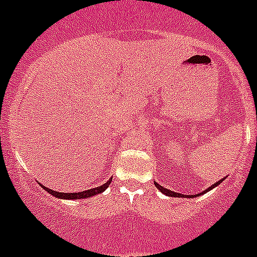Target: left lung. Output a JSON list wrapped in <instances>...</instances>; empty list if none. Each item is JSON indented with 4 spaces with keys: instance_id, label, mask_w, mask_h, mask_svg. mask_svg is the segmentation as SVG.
Here are the masks:
<instances>
[{
    "instance_id": "obj_1",
    "label": "left lung",
    "mask_w": 257,
    "mask_h": 257,
    "mask_svg": "<svg viewBox=\"0 0 257 257\" xmlns=\"http://www.w3.org/2000/svg\"><path fill=\"white\" fill-rule=\"evenodd\" d=\"M222 181H223V178H222V179H220V181H218V182H216V183H213L212 186H211V187H208V188H206L205 191L202 192V193H197V195H181V193H178V192H174V191H171V189H167V188H164V187H162L161 184H158V183H157V182H154V186H156L157 188H158L159 191H161L162 193H163V195H166V196H169V197H184V198H195V197H198V196H202V195H205V193H207L208 191H211V189H212V188H215V187H217L218 184H220V183H222Z\"/></svg>"
}]
</instances>
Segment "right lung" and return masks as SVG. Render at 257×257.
Returning <instances> with one entry per match:
<instances>
[{
  "mask_svg": "<svg viewBox=\"0 0 257 257\" xmlns=\"http://www.w3.org/2000/svg\"><path fill=\"white\" fill-rule=\"evenodd\" d=\"M110 182H111V178L108 179V182L101 184V186L95 187V188L86 189V191H83V192H76V193H64V192L52 191V189L47 188V187L45 186H41V187L45 189V191L49 192L50 195L54 196V197L56 198H60V200H85V198L93 197V196H96L99 195V193H101V192L105 191V189L109 187V184H110Z\"/></svg>",
  "mask_w": 257,
  "mask_h": 257,
  "instance_id": "right-lung-1",
  "label": "right lung"
}]
</instances>
